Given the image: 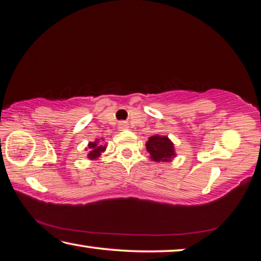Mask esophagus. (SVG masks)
<instances>
[{
    "label": "esophagus",
    "mask_w": 261,
    "mask_h": 261,
    "mask_svg": "<svg viewBox=\"0 0 261 261\" xmlns=\"http://www.w3.org/2000/svg\"><path fill=\"white\" fill-rule=\"evenodd\" d=\"M120 128H126V124H124V123H120Z\"/></svg>",
    "instance_id": "obj_1"
}]
</instances>
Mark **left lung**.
<instances>
[{
  "instance_id": "left-lung-1",
  "label": "left lung",
  "mask_w": 261,
  "mask_h": 261,
  "mask_svg": "<svg viewBox=\"0 0 261 261\" xmlns=\"http://www.w3.org/2000/svg\"><path fill=\"white\" fill-rule=\"evenodd\" d=\"M146 149L149 158L155 162H169L176 156L174 143L166 135L155 134L146 142Z\"/></svg>"
}]
</instances>
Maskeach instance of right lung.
Instances as JSON below:
<instances>
[{"instance_id": "1", "label": "right lung", "mask_w": 261, "mask_h": 261, "mask_svg": "<svg viewBox=\"0 0 261 261\" xmlns=\"http://www.w3.org/2000/svg\"><path fill=\"white\" fill-rule=\"evenodd\" d=\"M106 147H107V145H102V142L100 141V139H96L94 142H89L88 147L86 148L88 150L87 156H88L89 160H93V161L96 160V159H99L101 156V154L105 152Z\"/></svg>"}]
</instances>
